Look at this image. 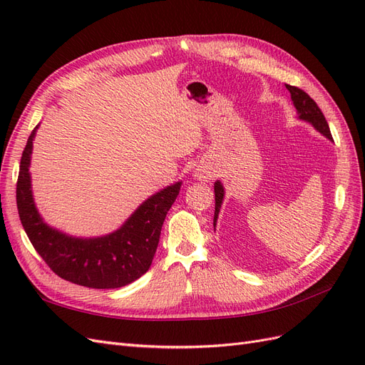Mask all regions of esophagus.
I'll return each mask as SVG.
<instances>
[{"mask_svg":"<svg viewBox=\"0 0 365 365\" xmlns=\"http://www.w3.org/2000/svg\"><path fill=\"white\" fill-rule=\"evenodd\" d=\"M195 180H200V181H207L212 178V172L207 170V169H196V172L193 173Z\"/></svg>","mask_w":365,"mask_h":365,"instance_id":"obj_1","label":"esophagus"}]
</instances>
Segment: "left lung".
Masks as SVG:
<instances>
[{
	"label": "left lung",
	"mask_w": 365,
	"mask_h": 365,
	"mask_svg": "<svg viewBox=\"0 0 365 365\" xmlns=\"http://www.w3.org/2000/svg\"><path fill=\"white\" fill-rule=\"evenodd\" d=\"M286 88H288L291 93V98H292L295 111H297V118L302 121H306V123L311 125L315 130H318L319 134L324 135L327 140L334 141L327 121L312 98L309 97L303 90H300V88L291 86V85H286ZM224 197H225L224 184L217 180L215 182V219H213L215 230H216L217 217H219V210H220V207H222Z\"/></svg>",
	"instance_id": "1"
}]
</instances>
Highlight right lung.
Returning a JSON list of instances; mask_svg holds the SVG:
<instances>
[{"instance_id": "add662e5", "label": "right lung", "mask_w": 365, "mask_h": 365, "mask_svg": "<svg viewBox=\"0 0 365 365\" xmlns=\"http://www.w3.org/2000/svg\"><path fill=\"white\" fill-rule=\"evenodd\" d=\"M38 128L39 125L27 140L16 184L18 213L31 245L53 272L71 283L94 289H115L135 282L150 268L165 215L182 181L149 196L113 233L94 237L63 233L43 220L33 197L30 163Z\"/></svg>"}]
</instances>
